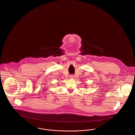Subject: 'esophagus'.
<instances>
[{"instance_id":"obj_1","label":"esophagus","mask_w":135,"mask_h":135,"mask_svg":"<svg viewBox=\"0 0 135 135\" xmlns=\"http://www.w3.org/2000/svg\"><path fill=\"white\" fill-rule=\"evenodd\" d=\"M70 78L71 79H74V75H71L70 76Z\"/></svg>"}]
</instances>
